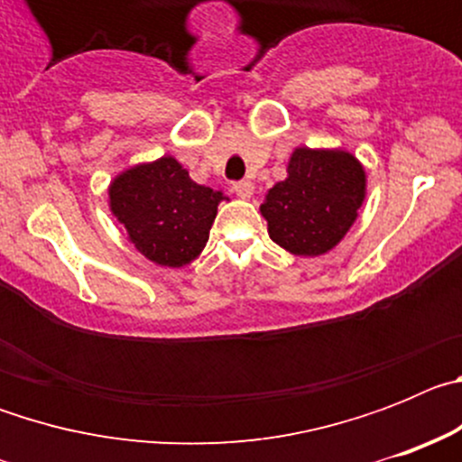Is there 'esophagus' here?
Segmentation results:
<instances>
[{"mask_svg": "<svg viewBox=\"0 0 462 462\" xmlns=\"http://www.w3.org/2000/svg\"><path fill=\"white\" fill-rule=\"evenodd\" d=\"M234 191L240 196V199H250V196L254 194V182H250V180L234 182Z\"/></svg>", "mask_w": 462, "mask_h": 462, "instance_id": "esophagus-1", "label": "esophagus"}]
</instances>
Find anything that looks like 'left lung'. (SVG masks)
I'll list each match as a JSON object with an SVG mask.
<instances>
[{
  "instance_id": "obj_1",
  "label": "left lung",
  "mask_w": 462,
  "mask_h": 462,
  "mask_svg": "<svg viewBox=\"0 0 462 462\" xmlns=\"http://www.w3.org/2000/svg\"><path fill=\"white\" fill-rule=\"evenodd\" d=\"M287 171V180L277 182L261 206L268 234L293 254H324L356 219L365 173L349 152L308 148L291 154Z\"/></svg>"
}]
</instances>
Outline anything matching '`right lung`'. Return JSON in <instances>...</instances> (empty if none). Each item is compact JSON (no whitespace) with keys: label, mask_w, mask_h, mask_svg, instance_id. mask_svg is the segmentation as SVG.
<instances>
[{"label":"right lung","mask_w":462,"mask_h":462,"mask_svg":"<svg viewBox=\"0 0 462 462\" xmlns=\"http://www.w3.org/2000/svg\"><path fill=\"white\" fill-rule=\"evenodd\" d=\"M110 210L143 254L185 266L206 247L222 191L196 185L173 157L125 171L110 185Z\"/></svg>","instance_id":"add662e5"}]
</instances>
